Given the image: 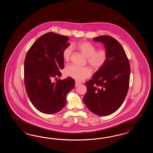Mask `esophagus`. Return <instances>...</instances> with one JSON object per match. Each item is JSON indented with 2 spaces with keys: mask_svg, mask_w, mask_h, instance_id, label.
<instances>
[{
  "mask_svg": "<svg viewBox=\"0 0 153 153\" xmlns=\"http://www.w3.org/2000/svg\"><path fill=\"white\" fill-rule=\"evenodd\" d=\"M79 84H80V82H75V86H78Z\"/></svg>",
  "mask_w": 153,
  "mask_h": 153,
  "instance_id": "34e87169",
  "label": "esophagus"
}]
</instances>
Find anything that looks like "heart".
Wrapping results in <instances>:
<instances>
[{"label": "heart", "instance_id": "obj_1", "mask_svg": "<svg viewBox=\"0 0 153 153\" xmlns=\"http://www.w3.org/2000/svg\"><path fill=\"white\" fill-rule=\"evenodd\" d=\"M79 51L87 57L88 63L95 70L103 67L108 60V54L105 50L96 51V47L88 42L82 41L75 45ZM73 49L71 46L65 48L63 51V58L66 62L71 59ZM65 74L78 81H82L90 76L91 72L88 67H79L74 64H69L65 67Z\"/></svg>", "mask_w": 153, "mask_h": 153}]
</instances>
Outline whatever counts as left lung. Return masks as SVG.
<instances>
[{
	"mask_svg": "<svg viewBox=\"0 0 153 153\" xmlns=\"http://www.w3.org/2000/svg\"><path fill=\"white\" fill-rule=\"evenodd\" d=\"M101 42L108 54L105 64L85 83L87 92L83 100L86 107L100 116L114 113L122 105L129 89L130 67L121 44L109 35L93 38Z\"/></svg>",
	"mask_w": 153,
	"mask_h": 153,
	"instance_id": "obj_1",
	"label": "left lung"
}]
</instances>
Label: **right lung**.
Here are the masks:
<instances>
[{"label": "right lung", "instance_id": "add662e5", "mask_svg": "<svg viewBox=\"0 0 153 153\" xmlns=\"http://www.w3.org/2000/svg\"><path fill=\"white\" fill-rule=\"evenodd\" d=\"M69 38L53 32L41 36L31 45L24 62V83L33 105L43 113L53 114L63 109L66 95L75 85L71 77H60L64 67L63 50L69 47Z\"/></svg>", "mask_w": 153, "mask_h": 153}]
</instances>
